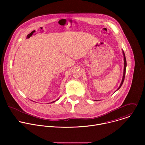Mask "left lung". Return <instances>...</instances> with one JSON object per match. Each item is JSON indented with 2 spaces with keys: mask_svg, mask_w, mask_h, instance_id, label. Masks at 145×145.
<instances>
[{
  "mask_svg": "<svg viewBox=\"0 0 145 145\" xmlns=\"http://www.w3.org/2000/svg\"><path fill=\"white\" fill-rule=\"evenodd\" d=\"M123 52V57H124V71H123V78H122V80L120 83V86L119 87V88H118V89L116 91H118L119 89H120V88L121 87V86H122L124 80H125V74H126V66H127V63H126V57H125V53H124L123 50H122ZM95 101H98V100H95Z\"/></svg>",
  "mask_w": 145,
  "mask_h": 145,
  "instance_id": "1",
  "label": "left lung"
}]
</instances>
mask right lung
I'll list each match as a JSON object with an SVG mask.
<instances>
[{"mask_svg": "<svg viewBox=\"0 0 145 145\" xmlns=\"http://www.w3.org/2000/svg\"><path fill=\"white\" fill-rule=\"evenodd\" d=\"M58 100V99H57L56 100V101H57V100ZM55 101H52V102H51V103H54V102H55Z\"/></svg>", "mask_w": 145, "mask_h": 145, "instance_id": "obj_1", "label": "right lung"}]
</instances>
